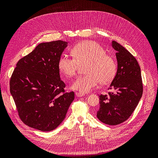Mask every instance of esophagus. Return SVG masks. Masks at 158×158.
I'll use <instances>...</instances> for the list:
<instances>
[{
  "label": "esophagus",
  "mask_w": 158,
  "mask_h": 158,
  "mask_svg": "<svg viewBox=\"0 0 158 158\" xmlns=\"http://www.w3.org/2000/svg\"><path fill=\"white\" fill-rule=\"evenodd\" d=\"M76 95H77L78 97H82V96H84L85 94H84L83 93H80V92H76Z\"/></svg>",
  "instance_id": "1"
}]
</instances>
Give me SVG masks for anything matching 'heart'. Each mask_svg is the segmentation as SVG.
Here are the masks:
<instances>
[{"label": "heart", "mask_w": 158, "mask_h": 158, "mask_svg": "<svg viewBox=\"0 0 158 158\" xmlns=\"http://www.w3.org/2000/svg\"><path fill=\"white\" fill-rule=\"evenodd\" d=\"M73 56L63 54L58 66L61 73L68 77L76 75L80 64L87 63L86 74L80 76L72 84V88L82 93H88L102 82L113 80L117 73V63L113 56L106 54L103 46L93 41H85L75 45Z\"/></svg>", "instance_id": "obj_1"}]
</instances>
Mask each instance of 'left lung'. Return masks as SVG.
<instances>
[{"mask_svg":"<svg viewBox=\"0 0 158 158\" xmlns=\"http://www.w3.org/2000/svg\"><path fill=\"white\" fill-rule=\"evenodd\" d=\"M117 51V74L109 89L114 92L99 95V109L97 117L109 125L125 121L135 111L142 95L141 70L135 57L117 41H112Z\"/></svg>","mask_w":158,"mask_h":158,"instance_id":"obj_1","label":"left lung"}]
</instances>
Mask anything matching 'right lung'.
<instances>
[{"label":"right lung","instance_id":"add662e5","mask_svg":"<svg viewBox=\"0 0 158 158\" xmlns=\"http://www.w3.org/2000/svg\"><path fill=\"white\" fill-rule=\"evenodd\" d=\"M68 43H41L18 60L10 91L22 122L41 131L54 130L64 119L74 92H65L58 63Z\"/></svg>","mask_w":158,"mask_h":158}]
</instances>
